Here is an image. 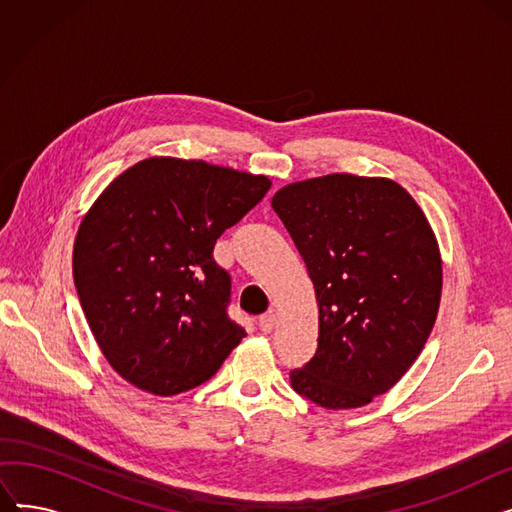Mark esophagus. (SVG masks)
<instances>
[{
  "label": "esophagus",
  "instance_id": "1",
  "mask_svg": "<svg viewBox=\"0 0 512 512\" xmlns=\"http://www.w3.org/2000/svg\"><path fill=\"white\" fill-rule=\"evenodd\" d=\"M276 326V315L274 313H265L259 317V328L263 334H270Z\"/></svg>",
  "mask_w": 512,
  "mask_h": 512
}]
</instances>
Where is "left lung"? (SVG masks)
Listing matches in <instances>:
<instances>
[{
    "label": "left lung",
    "mask_w": 512,
    "mask_h": 512,
    "mask_svg": "<svg viewBox=\"0 0 512 512\" xmlns=\"http://www.w3.org/2000/svg\"><path fill=\"white\" fill-rule=\"evenodd\" d=\"M272 207L319 307L317 351L290 386L324 409H357L419 357L440 307L442 263L423 211L386 178L330 174L284 186Z\"/></svg>",
    "instance_id": "obj_1"
}]
</instances>
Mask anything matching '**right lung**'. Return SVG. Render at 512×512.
I'll return each mask as SVG.
<instances>
[{"instance_id":"obj_1","label":"right lung","mask_w":512,"mask_h":512,"mask_svg":"<svg viewBox=\"0 0 512 512\" xmlns=\"http://www.w3.org/2000/svg\"><path fill=\"white\" fill-rule=\"evenodd\" d=\"M270 186L205 161L151 157L95 201L76 234L74 284L126 382L159 396L193 390L247 336L228 315L232 278L213 247Z\"/></svg>"}]
</instances>
